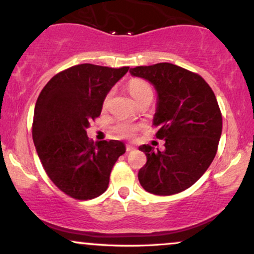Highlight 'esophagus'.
Segmentation results:
<instances>
[{
    "label": "esophagus",
    "mask_w": 254,
    "mask_h": 254,
    "mask_svg": "<svg viewBox=\"0 0 254 254\" xmlns=\"http://www.w3.org/2000/svg\"><path fill=\"white\" fill-rule=\"evenodd\" d=\"M133 149H135V147H132V145H130V144L127 145V151H132Z\"/></svg>",
    "instance_id": "obj_1"
}]
</instances>
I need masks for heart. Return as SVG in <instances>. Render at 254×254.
<instances>
[{"label":"heart","mask_w":254,"mask_h":254,"mask_svg":"<svg viewBox=\"0 0 254 254\" xmlns=\"http://www.w3.org/2000/svg\"><path fill=\"white\" fill-rule=\"evenodd\" d=\"M127 90L135 100L138 103L139 100L148 97V95H153V88L147 81L143 80V78H131V80L127 82ZM111 98V93H107V95L104 99L103 106L106 107L107 104H109V100ZM115 132L117 133L118 136L121 137H131L135 135V132L138 130V127L135 124L130 123H118L115 127Z\"/></svg>","instance_id":"heart-1"}]
</instances>
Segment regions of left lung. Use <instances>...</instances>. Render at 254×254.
Returning <instances> with one entry per match:
<instances>
[{
    "mask_svg": "<svg viewBox=\"0 0 254 254\" xmlns=\"http://www.w3.org/2000/svg\"><path fill=\"white\" fill-rule=\"evenodd\" d=\"M157 90L153 125L165 150L149 144L138 148L147 162L138 172L142 188L150 193H179L199 179L216 155L222 132V115L216 97L200 75L172 63L130 69Z\"/></svg>",
    "mask_w": 254,
    "mask_h": 254,
    "instance_id": "8db88e82",
    "label": "left lung"
}]
</instances>
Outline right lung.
I'll return each mask as SVG.
<instances>
[{
	"instance_id": "obj_1",
	"label": "right lung",
	"mask_w": 254,
	"mask_h": 254,
	"mask_svg": "<svg viewBox=\"0 0 254 254\" xmlns=\"http://www.w3.org/2000/svg\"><path fill=\"white\" fill-rule=\"evenodd\" d=\"M129 66L77 64L45 84L34 107L32 137L44 170L66 196L88 200L109 188L110 174L125 153L123 142L94 143L86 129L101 113L104 99Z\"/></svg>"
}]
</instances>
